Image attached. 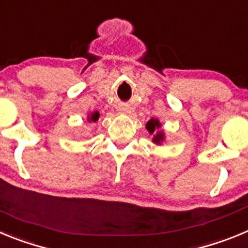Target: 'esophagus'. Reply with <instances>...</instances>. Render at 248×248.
I'll use <instances>...</instances> for the list:
<instances>
[{
	"mask_svg": "<svg viewBox=\"0 0 248 248\" xmlns=\"http://www.w3.org/2000/svg\"><path fill=\"white\" fill-rule=\"evenodd\" d=\"M120 111H124V113H130V109H129V108H120Z\"/></svg>",
	"mask_w": 248,
	"mask_h": 248,
	"instance_id": "1",
	"label": "esophagus"
}]
</instances>
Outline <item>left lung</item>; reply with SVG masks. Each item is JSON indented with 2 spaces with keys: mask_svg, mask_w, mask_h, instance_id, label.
Returning <instances> with one entry per match:
<instances>
[{
  "mask_svg": "<svg viewBox=\"0 0 248 248\" xmlns=\"http://www.w3.org/2000/svg\"><path fill=\"white\" fill-rule=\"evenodd\" d=\"M161 126H163V124L160 123L159 119H155V118H151L145 125L149 134L153 135V143L156 144V145H161L165 141V131Z\"/></svg>",
  "mask_w": 248,
  "mask_h": 248,
  "instance_id": "obj_1",
  "label": "left lung"
}]
</instances>
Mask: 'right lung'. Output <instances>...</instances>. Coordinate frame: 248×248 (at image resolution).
<instances>
[{
  "mask_svg": "<svg viewBox=\"0 0 248 248\" xmlns=\"http://www.w3.org/2000/svg\"><path fill=\"white\" fill-rule=\"evenodd\" d=\"M100 114L98 110H94V111H91V113H88V115H87V122L88 123H95L98 122V119H99Z\"/></svg>",
  "mask_w": 248,
  "mask_h": 248,
  "instance_id": "obj_1",
  "label": "right lung"
}]
</instances>
